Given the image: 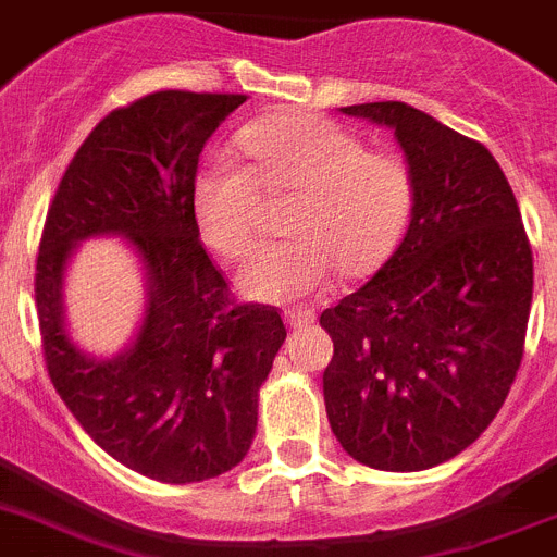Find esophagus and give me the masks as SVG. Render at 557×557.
Segmentation results:
<instances>
[{"label":"esophagus","mask_w":557,"mask_h":557,"mask_svg":"<svg viewBox=\"0 0 557 557\" xmlns=\"http://www.w3.org/2000/svg\"><path fill=\"white\" fill-rule=\"evenodd\" d=\"M284 320H287L289 329H306V325H312L318 318H314L312 309L295 306V309H287V312H284Z\"/></svg>","instance_id":"34e87169"}]
</instances>
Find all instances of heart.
<instances>
[{
    "label": "heart",
    "instance_id": "obj_1",
    "mask_svg": "<svg viewBox=\"0 0 557 557\" xmlns=\"http://www.w3.org/2000/svg\"><path fill=\"white\" fill-rule=\"evenodd\" d=\"M237 146L207 157L193 182V215L203 243L221 257H243L257 237L262 190L295 193L287 215L293 239L257 248L237 273V289L262 304L323 293L336 268L372 270L406 228L414 182L408 165L331 121L284 112L245 124Z\"/></svg>",
    "mask_w": 557,
    "mask_h": 557
}]
</instances>
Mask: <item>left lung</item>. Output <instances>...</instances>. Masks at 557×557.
I'll use <instances>...</instances> for the list:
<instances>
[{
    "label": "left lung",
    "mask_w": 557,
    "mask_h": 557,
    "mask_svg": "<svg viewBox=\"0 0 557 557\" xmlns=\"http://www.w3.org/2000/svg\"><path fill=\"white\" fill-rule=\"evenodd\" d=\"M389 126L414 182L406 237L364 287L320 314L342 450L420 472L467 450L497 417L524 354L533 251L486 146L403 101L339 107Z\"/></svg>",
    "instance_id": "8db88e82"
}]
</instances>
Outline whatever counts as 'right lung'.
Wrapping results in <instances>:
<instances>
[{
    "label": "right lung",
    "mask_w": 557,
    "mask_h": 557,
    "mask_svg": "<svg viewBox=\"0 0 557 557\" xmlns=\"http://www.w3.org/2000/svg\"><path fill=\"white\" fill-rule=\"evenodd\" d=\"M243 101L160 90L112 110L65 168L40 237L35 304L49 379L107 456L160 483L209 481L243 461L287 339L278 309L228 298L193 215L198 157ZM90 236L126 238L147 282L136 336L104 360L64 323V270Z\"/></svg>",
    "instance_id": "obj_1"
}]
</instances>
